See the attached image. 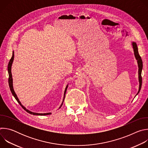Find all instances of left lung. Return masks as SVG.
Listing matches in <instances>:
<instances>
[{
	"label": "left lung",
	"instance_id": "8db88e82",
	"mask_svg": "<svg viewBox=\"0 0 148 148\" xmlns=\"http://www.w3.org/2000/svg\"><path fill=\"white\" fill-rule=\"evenodd\" d=\"M132 46H133V49H134V54L136 57V59L138 61V67H139V91L138 94L139 92L141 86H142V76H141V73H142V67H143V64H142V60L141 59L140 56L139 54L138 53V47L136 45V43H135V42H133L132 43Z\"/></svg>",
	"mask_w": 148,
	"mask_h": 148
}]
</instances>
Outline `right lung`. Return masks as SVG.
<instances>
[{"label":"right lung","instance_id":"1","mask_svg":"<svg viewBox=\"0 0 148 148\" xmlns=\"http://www.w3.org/2000/svg\"><path fill=\"white\" fill-rule=\"evenodd\" d=\"M13 59H14V53L13 52V54H12V57L11 58V59L10 60L9 62V64H8V73H9V87H10V91L13 94V95L15 99L17 100V101L19 103V104L22 106V107L28 113L30 114H33V115H49V114H51V113H45V114H38V113H35V112H32L30 111H29L28 110H27L24 106H23V105H22V103H20V102L19 101L16 93L14 92V90H13V81H12V73H11V67H12V62L13 61ZM67 87H68V86H67L66 88V90H65V92H64V98H65V95H66V91H67ZM63 101H64V100H63ZM62 103L61 104V106H62Z\"/></svg>","mask_w":148,"mask_h":148}]
</instances>
